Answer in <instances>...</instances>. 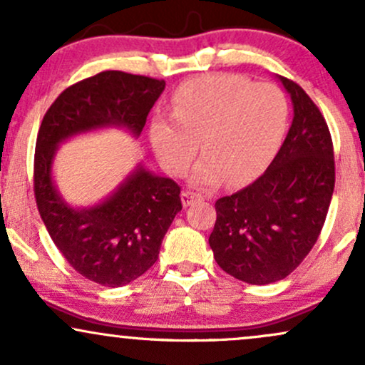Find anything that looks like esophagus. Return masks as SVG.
Here are the masks:
<instances>
[{
  "instance_id": "34e87169",
  "label": "esophagus",
  "mask_w": 365,
  "mask_h": 365,
  "mask_svg": "<svg viewBox=\"0 0 365 365\" xmlns=\"http://www.w3.org/2000/svg\"><path fill=\"white\" fill-rule=\"evenodd\" d=\"M200 199H204V195H200L199 192H194V190H183L182 192V202L185 207L192 206L195 200H200Z\"/></svg>"
}]
</instances>
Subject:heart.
<instances>
[{
  "instance_id": "b5f03b06",
  "label": "heart",
  "mask_w": 365,
  "mask_h": 365,
  "mask_svg": "<svg viewBox=\"0 0 365 365\" xmlns=\"http://www.w3.org/2000/svg\"><path fill=\"white\" fill-rule=\"evenodd\" d=\"M287 98L273 83L242 75L209 73L183 83L171 101V116L150 123V144L165 168L182 177L197 153L194 182L216 187L226 178L238 187L257 178L282 144Z\"/></svg>"
}]
</instances>
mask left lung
Segmentation results:
<instances>
[{
    "instance_id": "1",
    "label": "left lung",
    "mask_w": 365,
    "mask_h": 365,
    "mask_svg": "<svg viewBox=\"0 0 365 365\" xmlns=\"http://www.w3.org/2000/svg\"><path fill=\"white\" fill-rule=\"evenodd\" d=\"M279 81L293 103L287 139L254 183L216 200L209 237L221 269L250 284L279 282L299 267L319 238L334 188L324 116L299 83Z\"/></svg>"
}]
</instances>
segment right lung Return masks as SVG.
Instances as JSON below:
<instances>
[{
  "label": "right lung",
  "instance_id": "1",
  "mask_svg": "<svg viewBox=\"0 0 365 365\" xmlns=\"http://www.w3.org/2000/svg\"><path fill=\"white\" fill-rule=\"evenodd\" d=\"M165 91L161 78L106 70L66 87L46 111L34 154V195L49 237L70 266L103 287H123L158 261L171 221L182 211L180 185L144 168L99 206L73 209L51 180L56 145L87 130L120 125L140 135Z\"/></svg>",
  "mask_w": 365,
  "mask_h": 365
}]
</instances>
